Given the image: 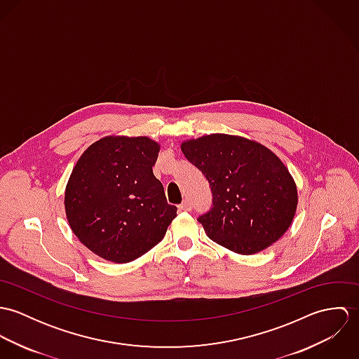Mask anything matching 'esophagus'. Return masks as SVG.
I'll use <instances>...</instances> for the list:
<instances>
[{
  "label": "esophagus",
  "mask_w": 359,
  "mask_h": 359,
  "mask_svg": "<svg viewBox=\"0 0 359 359\" xmlns=\"http://www.w3.org/2000/svg\"><path fill=\"white\" fill-rule=\"evenodd\" d=\"M178 207H180L181 211H191L192 210V203L189 201H184Z\"/></svg>",
  "instance_id": "esophagus-1"
}]
</instances>
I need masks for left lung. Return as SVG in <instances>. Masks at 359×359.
Returning <instances> with one entry per match:
<instances>
[{"mask_svg": "<svg viewBox=\"0 0 359 359\" xmlns=\"http://www.w3.org/2000/svg\"><path fill=\"white\" fill-rule=\"evenodd\" d=\"M181 151L211 187L212 207L199 218L211 241L252 256L285 235L299 194L287 167L271 149L245 137L210 134L182 141Z\"/></svg>", "mask_w": 359, "mask_h": 359, "instance_id": "obj_1", "label": "left lung"}]
</instances>
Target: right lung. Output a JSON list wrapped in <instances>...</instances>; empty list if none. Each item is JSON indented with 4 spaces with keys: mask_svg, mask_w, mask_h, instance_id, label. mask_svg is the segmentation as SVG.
<instances>
[{
    "mask_svg": "<svg viewBox=\"0 0 359 359\" xmlns=\"http://www.w3.org/2000/svg\"><path fill=\"white\" fill-rule=\"evenodd\" d=\"M158 152L149 137L107 135L77 160L63 205L70 229L94 255L126 264L164 238L177 207L154 175Z\"/></svg>",
    "mask_w": 359,
    "mask_h": 359,
    "instance_id": "1",
    "label": "right lung"
}]
</instances>
